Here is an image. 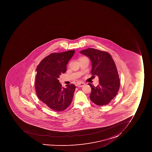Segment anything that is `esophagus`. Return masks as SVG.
Returning <instances> with one entry per match:
<instances>
[{
    "instance_id": "obj_1",
    "label": "esophagus",
    "mask_w": 152,
    "mask_h": 152,
    "mask_svg": "<svg viewBox=\"0 0 152 152\" xmlns=\"http://www.w3.org/2000/svg\"><path fill=\"white\" fill-rule=\"evenodd\" d=\"M85 85V84L82 83V82H79L78 83H77V86L79 87H82L84 86Z\"/></svg>"
}]
</instances>
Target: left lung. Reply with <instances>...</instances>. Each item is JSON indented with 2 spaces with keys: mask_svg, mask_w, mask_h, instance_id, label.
Instances as JSON below:
<instances>
[{
  "mask_svg": "<svg viewBox=\"0 0 152 152\" xmlns=\"http://www.w3.org/2000/svg\"><path fill=\"white\" fill-rule=\"evenodd\" d=\"M80 53L90 59L91 73L99 78V84L96 87L88 84L92 89L91 100L96 105H107L117 95L120 87V80L114 60L107 52L94 48H88Z\"/></svg>",
  "mask_w": 152,
  "mask_h": 152,
  "instance_id": "8db88e82",
  "label": "left lung"
}]
</instances>
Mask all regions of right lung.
<instances>
[{"label": "right lung", "mask_w": 152, "mask_h": 152, "mask_svg": "<svg viewBox=\"0 0 152 152\" xmlns=\"http://www.w3.org/2000/svg\"><path fill=\"white\" fill-rule=\"evenodd\" d=\"M75 50L53 53L44 58L37 67L35 90L42 102L55 111H61L70 105L76 86L67 85L62 87L58 80L66 71L67 64Z\"/></svg>", "instance_id": "right-lung-1"}]
</instances>
